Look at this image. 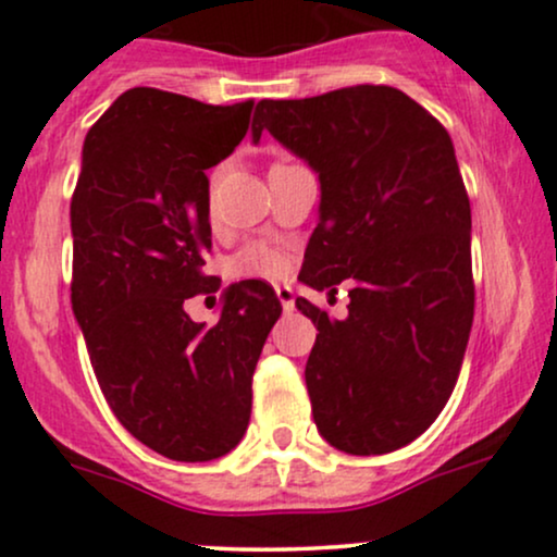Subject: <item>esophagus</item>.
Returning <instances> with one entry per match:
<instances>
[{
	"label": "esophagus",
	"instance_id": "esophagus-1",
	"mask_svg": "<svg viewBox=\"0 0 557 557\" xmlns=\"http://www.w3.org/2000/svg\"><path fill=\"white\" fill-rule=\"evenodd\" d=\"M276 297H278L281 308H284L286 313H289V310H295V289H292L289 284H278L276 286Z\"/></svg>",
	"mask_w": 557,
	"mask_h": 557
}]
</instances>
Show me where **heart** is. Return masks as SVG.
Here are the masks:
<instances>
[{"label": "heart", "instance_id": "1", "mask_svg": "<svg viewBox=\"0 0 557 557\" xmlns=\"http://www.w3.org/2000/svg\"><path fill=\"white\" fill-rule=\"evenodd\" d=\"M284 271V255L262 242L247 244L228 260V276L233 278H278Z\"/></svg>", "mask_w": 557, "mask_h": 557}]
</instances>
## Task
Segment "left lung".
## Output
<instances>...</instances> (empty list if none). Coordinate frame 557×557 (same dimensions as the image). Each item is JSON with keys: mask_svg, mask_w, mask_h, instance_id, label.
I'll use <instances>...</instances> for the list:
<instances>
[{"mask_svg": "<svg viewBox=\"0 0 557 557\" xmlns=\"http://www.w3.org/2000/svg\"><path fill=\"white\" fill-rule=\"evenodd\" d=\"M262 129L321 183L302 284H350L343 321L297 297L319 329L305 363L315 428L356 457L396 451L446 406L472 326L470 199L451 137L385 85L260 100L255 143Z\"/></svg>", "mask_w": 557, "mask_h": 557, "instance_id": "obj_1", "label": "left lung"}]
</instances>
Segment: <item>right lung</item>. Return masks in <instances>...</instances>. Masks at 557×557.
<instances>
[{
    "label": "right lung",
    "mask_w": 557,
    "mask_h": 557,
    "mask_svg": "<svg viewBox=\"0 0 557 557\" xmlns=\"http://www.w3.org/2000/svg\"><path fill=\"white\" fill-rule=\"evenodd\" d=\"M252 100L209 106L133 87L89 127L71 199V305L116 420L177 462H209L244 438L252 374L281 315L276 292L238 281L212 329L185 300L207 276L209 166L249 129Z\"/></svg>",
    "instance_id": "right-lung-1"
}]
</instances>
